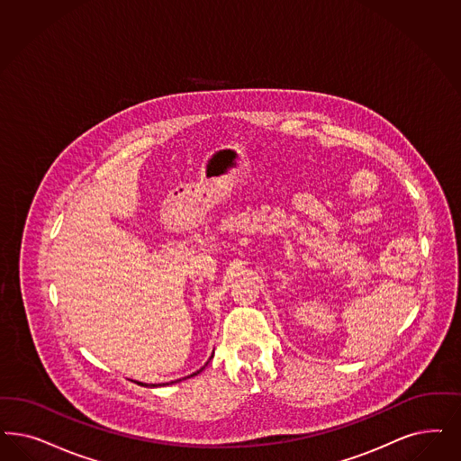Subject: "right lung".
I'll use <instances>...</instances> for the list:
<instances>
[{
  "label": "right lung",
  "mask_w": 461,
  "mask_h": 461,
  "mask_svg": "<svg viewBox=\"0 0 461 461\" xmlns=\"http://www.w3.org/2000/svg\"><path fill=\"white\" fill-rule=\"evenodd\" d=\"M203 369H204V367H201V369H199V371H195V373H192L191 376H195V375H199V373H201V371H203ZM187 378H189V376H187ZM170 383H174V381H170ZM163 384H168V383H163ZM144 386H148V388H155V386H161V384H144Z\"/></svg>",
  "instance_id": "1"
}]
</instances>
